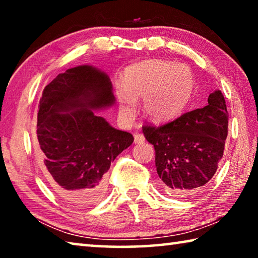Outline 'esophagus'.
<instances>
[{"instance_id":"34e87169","label":"esophagus","mask_w":258,"mask_h":258,"mask_svg":"<svg viewBox=\"0 0 258 258\" xmlns=\"http://www.w3.org/2000/svg\"><path fill=\"white\" fill-rule=\"evenodd\" d=\"M145 135L143 134H139V133H137L134 135V143H142V142H145Z\"/></svg>"}]
</instances>
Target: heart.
I'll return each instance as SVG.
<instances>
[{"instance_id": "b5f03b06", "label": "heart", "mask_w": 258, "mask_h": 258, "mask_svg": "<svg viewBox=\"0 0 258 258\" xmlns=\"http://www.w3.org/2000/svg\"><path fill=\"white\" fill-rule=\"evenodd\" d=\"M194 89L195 78L187 67L167 60H148L125 69L123 86L117 85L116 95L126 118H133L137 100L143 99L148 118L164 123L184 110Z\"/></svg>"}]
</instances>
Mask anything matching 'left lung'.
Segmentation results:
<instances>
[{"instance_id": "left-lung-1", "label": "left lung", "mask_w": 258, "mask_h": 258, "mask_svg": "<svg viewBox=\"0 0 258 258\" xmlns=\"http://www.w3.org/2000/svg\"><path fill=\"white\" fill-rule=\"evenodd\" d=\"M228 119L223 94L215 91L206 107L158 127L143 126L147 141L155 148L160 185L168 195L189 196L214 176L223 157Z\"/></svg>"}]
</instances>
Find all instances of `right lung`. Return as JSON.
<instances>
[{"instance_id":"1","label":"right lung","mask_w":258,"mask_h":258,"mask_svg":"<svg viewBox=\"0 0 258 258\" xmlns=\"http://www.w3.org/2000/svg\"><path fill=\"white\" fill-rule=\"evenodd\" d=\"M113 103L110 78L89 64L59 74L43 90L36 130L40 164L52 189L75 206L103 197L111 161L134 141L93 111Z\"/></svg>"}]
</instances>
